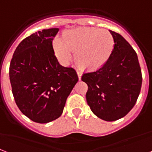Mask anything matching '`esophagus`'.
Listing matches in <instances>:
<instances>
[{
    "instance_id": "34e87169",
    "label": "esophagus",
    "mask_w": 152,
    "mask_h": 152,
    "mask_svg": "<svg viewBox=\"0 0 152 152\" xmlns=\"http://www.w3.org/2000/svg\"><path fill=\"white\" fill-rule=\"evenodd\" d=\"M77 76H78V78H79V80L81 79V77H82V73L81 70H77Z\"/></svg>"
}]
</instances>
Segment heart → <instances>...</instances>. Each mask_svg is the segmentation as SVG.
I'll list each match as a JSON object with an SVG mask.
<instances>
[{"instance_id":"heart-1","label":"heart","mask_w":152,"mask_h":152,"mask_svg":"<svg viewBox=\"0 0 152 152\" xmlns=\"http://www.w3.org/2000/svg\"><path fill=\"white\" fill-rule=\"evenodd\" d=\"M53 47L63 63H67L75 52V60L83 69L94 70L102 67L110 58L114 39L110 32L92 28H79L64 34L63 39L55 38Z\"/></svg>"}]
</instances>
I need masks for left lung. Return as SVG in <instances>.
Listing matches in <instances>:
<instances>
[{
	"label": "left lung",
	"instance_id": "8db88e82",
	"mask_svg": "<svg viewBox=\"0 0 152 152\" xmlns=\"http://www.w3.org/2000/svg\"><path fill=\"white\" fill-rule=\"evenodd\" d=\"M114 48L110 58L82 80L88 86L86 97L91 111L102 120L124 117L136 104L140 92L142 75L136 51L120 34L109 30Z\"/></svg>",
	"mask_w": 152,
	"mask_h": 152
}]
</instances>
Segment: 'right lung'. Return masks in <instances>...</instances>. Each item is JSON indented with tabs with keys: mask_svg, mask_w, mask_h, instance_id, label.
<instances>
[{
	"mask_svg": "<svg viewBox=\"0 0 152 152\" xmlns=\"http://www.w3.org/2000/svg\"><path fill=\"white\" fill-rule=\"evenodd\" d=\"M58 30L43 29L28 36L17 46L10 63L9 78L16 104L36 123L58 118L78 81L75 69L61 66L55 57L52 41Z\"/></svg>",
	"mask_w": 152,
	"mask_h": 152,
	"instance_id": "add662e5",
	"label": "right lung"
}]
</instances>
